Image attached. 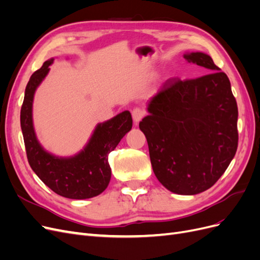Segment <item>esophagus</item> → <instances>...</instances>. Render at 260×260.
Returning <instances> with one entry per match:
<instances>
[{
	"mask_svg": "<svg viewBox=\"0 0 260 260\" xmlns=\"http://www.w3.org/2000/svg\"><path fill=\"white\" fill-rule=\"evenodd\" d=\"M144 111L143 109H141L139 107L135 108L132 111V118H133V121H135L136 124H138L141 120H142V118L144 117Z\"/></svg>",
	"mask_w": 260,
	"mask_h": 260,
	"instance_id": "34e87169",
	"label": "esophagus"
}]
</instances>
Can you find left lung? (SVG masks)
<instances>
[{"mask_svg": "<svg viewBox=\"0 0 260 260\" xmlns=\"http://www.w3.org/2000/svg\"><path fill=\"white\" fill-rule=\"evenodd\" d=\"M188 62L208 70L196 79H169L147 103L140 122L153 171L172 193L195 195L223 175L238 148V105L230 80L203 52Z\"/></svg>", "mask_w": 260, "mask_h": 260, "instance_id": "left-lung-1", "label": "left lung"}]
</instances>
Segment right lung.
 I'll return each mask as SVG.
<instances>
[{
  "label": "right lung",
  "mask_w": 260,
  "mask_h": 260,
  "mask_svg": "<svg viewBox=\"0 0 260 260\" xmlns=\"http://www.w3.org/2000/svg\"><path fill=\"white\" fill-rule=\"evenodd\" d=\"M54 58L30 77L20 111V125L31 169L53 192L72 200H85L105 191L112 170L108 154L132 128L130 112L124 111L105 122L98 123L89 142L74 156L59 157L45 151L37 139L32 119L36 90L48 76Z\"/></svg>",
  "instance_id": "add662e5"
}]
</instances>
